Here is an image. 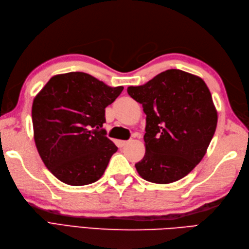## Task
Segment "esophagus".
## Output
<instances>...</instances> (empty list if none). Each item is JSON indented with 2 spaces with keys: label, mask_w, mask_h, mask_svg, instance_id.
<instances>
[{
  "label": "esophagus",
  "mask_w": 249,
  "mask_h": 249,
  "mask_svg": "<svg viewBox=\"0 0 249 249\" xmlns=\"http://www.w3.org/2000/svg\"><path fill=\"white\" fill-rule=\"evenodd\" d=\"M127 143H129V141H125V140H119L118 141V144H119V146H124V145H126Z\"/></svg>",
  "instance_id": "esophagus-1"
}]
</instances>
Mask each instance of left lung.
Returning a JSON list of instances; mask_svg holds the SVG:
<instances>
[{
  "instance_id": "8db88e82",
  "label": "left lung",
  "mask_w": 249,
  "mask_h": 249,
  "mask_svg": "<svg viewBox=\"0 0 249 249\" xmlns=\"http://www.w3.org/2000/svg\"><path fill=\"white\" fill-rule=\"evenodd\" d=\"M127 93L146 114L145 155L135 164L148 182L183 178L201 161L217 126V111L203 80L179 70L165 71Z\"/></svg>"
}]
</instances>
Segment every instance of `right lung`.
Segmentation results:
<instances>
[{
    "label": "right lung",
    "mask_w": 249,
    "mask_h": 249,
    "mask_svg": "<svg viewBox=\"0 0 249 249\" xmlns=\"http://www.w3.org/2000/svg\"><path fill=\"white\" fill-rule=\"evenodd\" d=\"M123 86L110 87L81 71L52 77L32 105L34 140L59 180L84 186L100 179L117 146L106 137L105 109Z\"/></svg>",
    "instance_id": "obj_1"
}]
</instances>
